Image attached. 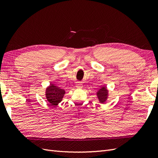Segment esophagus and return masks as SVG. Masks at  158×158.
Wrapping results in <instances>:
<instances>
[{
	"label": "esophagus",
	"instance_id": "34e87169",
	"mask_svg": "<svg viewBox=\"0 0 158 158\" xmlns=\"http://www.w3.org/2000/svg\"><path fill=\"white\" fill-rule=\"evenodd\" d=\"M76 86H77L78 88H81V87L82 86V84L79 82V83H78L77 84H76Z\"/></svg>",
	"mask_w": 158,
	"mask_h": 158
}]
</instances>
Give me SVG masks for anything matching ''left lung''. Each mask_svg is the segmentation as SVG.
Instances as JSON below:
<instances>
[{
	"label": "left lung",
	"mask_w": 158,
	"mask_h": 158,
	"mask_svg": "<svg viewBox=\"0 0 158 158\" xmlns=\"http://www.w3.org/2000/svg\"><path fill=\"white\" fill-rule=\"evenodd\" d=\"M107 94H108V91L106 87V86L102 87V88L100 89L97 93L99 101L101 103H104L106 102L107 98Z\"/></svg>",
	"instance_id": "1"
}]
</instances>
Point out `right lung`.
I'll use <instances>...</instances> for the list:
<instances>
[{"instance_id":"add662e5","label":"right lung","mask_w":158,"mask_h":158,"mask_svg":"<svg viewBox=\"0 0 158 158\" xmlns=\"http://www.w3.org/2000/svg\"><path fill=\"white\" fill-rule=\"evenodd\" d=\"M64 94V89L56 86L55 84H51L46 89V98L51 106H55L62 101Z\"/></svg>"}]
</instances>
